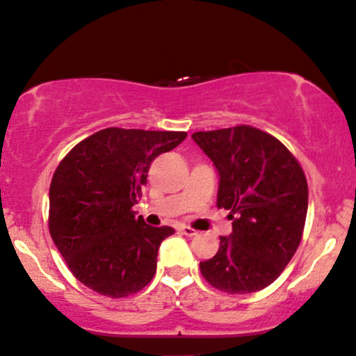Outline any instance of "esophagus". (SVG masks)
I'll return each instance as SVG.
<instances>
[{
    "label": "esophagus",
    "mask_w": 356,
    "mask_h": 356,
    "mask_svg": "<svg viewBox=\"0 0 356 356\" xmlns=\"http://www.w3.org/2000/svg\"><path fill=\"white\" fill-rule=\"evenodd\" d=\"M181 232L184 235H187V237H194V235L199 234L195 229H192V227H189V225H182L181 227Z\"/></svg>",
    "instance_id": "esophagus-1"
}]
</instances>
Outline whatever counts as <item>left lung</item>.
I'll list each match as a JSON object with an SVG mask.
<instances>
[{
    "mask_svg": "<svg viewBox=\"0 0 356 356\" xmlns=\"http://www.w3.org/2000/svg\"><path fill=\"white\" fill-rule=\"evenodd\" d=\"M219 172L217 207L230 211L232 234L200 262L213 289L259 292L275 282L300 245L308 186L300 162L277 137L252 126L192 134Z\"/></svg>",
    "mask_w": 356,
    "mask_h": 356,
    "instance_id": "obj_1",
    "label": "left lung"
}]
</instances>
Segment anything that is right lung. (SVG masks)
Masks as SVG:
<instances>
[{"mask_svg": "<svg viewBox=\"0 0 356 356\" xmlns=\"http://www.w3.org/2000/svg\"><path fill=\"white\" fill-rule=\"evenodd\" d=\"M187 132L108 127L76 144L49 187V234L81 284L111 298L152 280L157 250L172 227H152L132 207L151 162Z\"/></svg>", "mask_w": 356, "mask_h": 356, "instance_id": "obj_1", "label": "right lung"}]
</instances>
